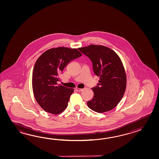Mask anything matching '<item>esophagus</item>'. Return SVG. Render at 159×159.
<instances>
[{"instance_id": "1", "label": "esophagus", "mask_w": 159, "mask_h": 159, "mask_svg": "<svg viewBox=\"0 0 159 159\" xmlns=\"http://www.w3.org/2000/svg\"><path fill=\"white\" fill-rule=\"evenodd\" d=\"M75 90L77 91H81L83 90V89H79V88H76Z\"/></svg>"}]
</instances>
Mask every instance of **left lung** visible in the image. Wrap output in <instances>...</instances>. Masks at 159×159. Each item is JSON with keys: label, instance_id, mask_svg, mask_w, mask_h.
I'll list each match as a JSON object with an SVG mask.
<instances>
[{"label": "left lung", "instance_id": "1", "mask_svg": "<svg viewBox=\"0 0 159 159\" xmlns=\"http://www.w3.org/2000/svg\"><path fill=\"white\" fill-rule=\"evenodd\" d=\"M78 50L91 60L95 75L100 77L97 86L92 88L93 99L89 108L98 113L111 110L121 101L126 88L125 68L118 55L108 48L90 45Z\"/></svg>", "mask_w": 159, "mask_h": 159}]
</instances>
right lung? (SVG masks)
Wrapping results in <instances>:
<instances>
[{
    "label": "right lung",
    "instance_id": "add662e5",
    "mask_svg": "<svg viewBox=\"0 0 159 159\" xmlns=\"http://www.w3.org/2000/svg\"><path fill=\"white\" fill-rule=\"evenodd\" d=\"M81 56L77 49L58 47L45 51L37 59L32 74V88L36 101L45 111L58 114L67 107L74 90L58 86V76L70 61Z\"/></svg>",
    "mask_w": 159,
    "mask_h": 159
}]
</instances>
